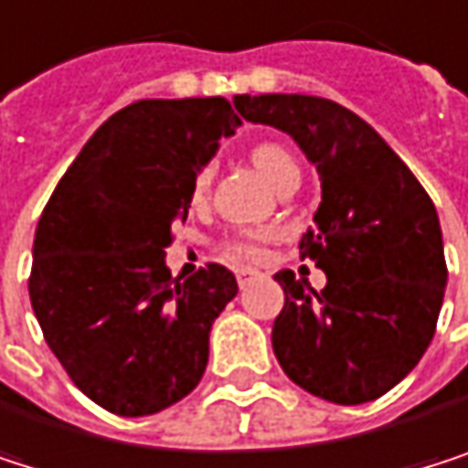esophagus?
<instances>
[{"instance_id": "1", "label": "esophagus", "mask_w": 468, "mask_h": 468, "mask_svg": "<svg viewBox=\"0 0 468 468\" xmlns=\"http://www.w3.org/2000/svg\"><path fill=\"white\" fill-rule=\"evenodd\" d=\"M236 277H239V285H241V288H247V285H252V282L261 277V271H255V269H239V271H236Z\"/></svg>"}]
</instances>
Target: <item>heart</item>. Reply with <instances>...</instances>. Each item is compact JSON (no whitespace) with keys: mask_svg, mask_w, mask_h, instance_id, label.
Here are the masks:
<instances>
[{"mask_svg":"<svg viewBox=\"0 0 468 468\" xmlns=\"http://www.w3.org/2000/svg\"><path fill=\"white\" fill-rule=\"evenodd\" d=\"M252 161L258 166V172L274 183L277 175L288 166H293V155L288 150H282L280 144H258L252 150ZM210 180H213V164H205L197 175H194V183H191V197L194 199H202L210 188ZM274 241V229H241L236 236H229L221 241V252L232 261H261L266 255V247Z\"/></svg>","mask_w":468,"mask_h":468,"instance_id":"b5f03b06","label":"heart"}]
</instances>
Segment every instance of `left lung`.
Returning <instances> with one entry per match:
<instances>
[{
    "label": "left lung",
    "mask_w": 468,
    "mask_h": 468,
    "mask_svg": "<svg viewBox=\"0 0 468 468\" xmlns=\"http://www.w3.org/2000/svg\"><path fill=\"white\" fill-rule=\"evenodd\" d=\"M250 122L291 133L321 175V205L299 252L326 274L318 293L293 271L271 346L315 398L359 406L400 384L428 351L447 288L433 199L351 109L315 95H236Z\"/></svg>",
    "instance_id": "1"
}]
</instances>
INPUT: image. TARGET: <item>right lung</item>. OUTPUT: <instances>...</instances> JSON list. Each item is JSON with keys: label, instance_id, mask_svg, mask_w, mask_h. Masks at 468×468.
Masks as SVG:
<instances>
[{"label": "right lung", "instance_id": "right-lung-1", "mask_svg": "<svg viewBox=\"0 0 468 468\" xmlns=\"http://www.w3.org/2000/svg\"><path fill=\"white\" fill-rule=\"evenodd\" d=\"M239 125L227 98L136 101L90 136L43 207L29 302L70 381L112 414H155L205 373L239 282L218 263L172 277L164 250L194 175Z\"/></svg>", "mask_w": 468, "mask_h": 468}]
</instances>
